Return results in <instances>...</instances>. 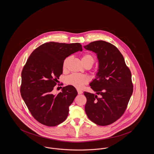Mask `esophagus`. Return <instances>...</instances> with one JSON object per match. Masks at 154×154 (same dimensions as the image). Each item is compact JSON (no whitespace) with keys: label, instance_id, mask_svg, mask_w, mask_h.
<instances>
[{"label":"esophagus","instance_id":"34e87169","mask_svg":"<svg viewBox=\"0 0 154 154\" xmlns=\"http://www.w3.org/2000/svg\"><path fill=\"white\" fill-rule=\"evenodd\" d=\"M77 92H78V94H82V92H83L80 89H77Z\"/></svg>","mask_w":154,"mask_h":154}]
</instances>
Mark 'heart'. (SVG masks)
<instances>
[{
	"instance_id": "1",
	"label": "heart",
	"mask_w": 154,
	"mask_h": 154,
	"mask_svg": "<svg viewBox=\"0 0 154 154\" xmlns=\"http://www.w3.org/2000/svg\"><path fill=\"white\" fill-rule=\"evenodd\" d=\"M70 59V57H68L64 59L62 63V67L63 70H66L67 63ZM81 60L84 66L88 65L92 66L95 63V59L94 55H92L91 54L85 53L82 56ZM66 81L67 84L73 86L75 88L80 89L82 88L84 85L88 83L89 79L88 77L85 75L73 73L67 77Z\"/></svg>"
}]
</instances>
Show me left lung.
Segmentation results:
<instances>
[{
	"instance_id": "1",
	"label": "left lung",
	"mask_w": 154,
	"mask_h": 154,
	"mask_svg": "<svg viewBox=\"0 0 154 154\" xmlns=\"http://www.w3.org/2000/svg\"><path fill=\"white\" fill-rule=\"evenodd\" d=\"M84 48L95 52L99 60L96 79L89 84L96 95L84 92L87 98L85 112L96 124H111L124 114L132 96L133 85L131 70L123 55L113 44L99 40Z\"/></svg>"
}]
</instances>
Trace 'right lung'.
I'll return each mask as SVG.
<instances>
[{
  "label": "right lung",
  "mask_w": 154,
  "mask_h": 154,
  "mask_svg": "<svg viewBox=\"0 0 154 154\" xmlns=\"http://www.w3.org/2000/svg\"><path fill=\"white\" fill-rule=\"evenodd\" d=\"M79 43L66 44L48 42L32 52L21 73L20 92L30 112L42 124L55 126L65 121L69 107L77 95L72 85L52 94L62 74L64 59L75 52L82 51Z\"/></svg>",
  "instance_id": "right-lung-1"
}]
</instances>
